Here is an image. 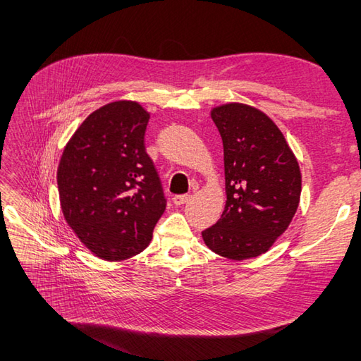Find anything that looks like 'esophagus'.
Masks as SVG:
<instances>
[{"mask_svg":"<svg viewBox=\"0 0 361 361\" xmlns=\"http://www.w3.org/2000/svg\"><path fill=\"white\" fill-rule=\"evenodd\" d=\"M188 200H189V195L188 194H185V195H173V198H172V202H173L175 206L185 204Z\"/></svg>","mask_w":361,"mask_h":361,"instance_id":"esophagus-1","label":"esophagus"}]
</instances>
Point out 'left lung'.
Here are the masks:
<instances>
[{"label":"left lung","mask_w":361,"mask_h":361,"mask_svg":"<svg viewBox=\"0 0 361 361\" xmlns=\"http://www.w3.org/2000/svg\"><path fill=\"white\" fill-rule=\"evenodd\" d=\"M211 118L224 142L226 203L217 224L202 233L203 242L221 257H257L295 217L301 169L279 127L256 106L221 104Z\"/></svg>","instance_id":"8db88e82"}]
</instances>
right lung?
<instances>
[{
  "mask_svg": "<svg viewBox=\"0 0 361 361\" xmlns=\"http://www.w3.org/2000/svg\"><path fill=\"white\" fill-rule=\"evenodd\" d=\"M150 113L136 101L93 111L66 142L57 167L63 217L94 256L119 262L149 247L166 198L144 133Z\"/></svg>",
  "mask_w": 361,
  "mask_h": 361,
  "instance_id": "right-lung-1",
  "label": "right lung"
}]
</instances>
